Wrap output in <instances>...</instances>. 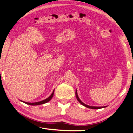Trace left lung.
Instances as JSON below:
<instances>
[{
    "label": "left lung",
    "instance_id": "1",
    "mask_svg": "<svg viewBox=\"0 0 133 133\" xmlns=\"http://www.w3.org/2000/svg\"><path fill=\"white\" fill-rule=\"evenodd\" d=\"M76 98H77V101H78V102L81 103L82 105L84 106V107H85L88 108H90V109H101V108H106L107 107V106H105V107H92V106H90V105H86L85 103H83L82 101L79 99V98L78 96V94H77V90H76Z\"/></svg>",
    "mask_w": 133,
    "mask_h": 133
}]
</instances>
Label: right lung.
Listing matches in <instances>:
<instances>
[{
  "instance_id": "right-lung-1",
  "label": "right lung",
  "mask_w": 133,
  "mask_h": 133,
  "mask_svg": "<svg viewBox=\"0 0 133 133\" xmlns=\"http://www.w3.org/2000/svg\"><path fill=\"white\" fill-rule=\"evenodd\" d=\"M54 91H55V90H54V91L52 92V93L51 95H50L49 97L47 98L46 99H45L44 100H42V101H39V102H34V103H30V102H24V101H22L23 102L26 103V104L27 105H33V106H35V105H42V104H44V103H46L49 102V101L52 98L53 96H54Z\"/></svg>"
}]
</instances>
